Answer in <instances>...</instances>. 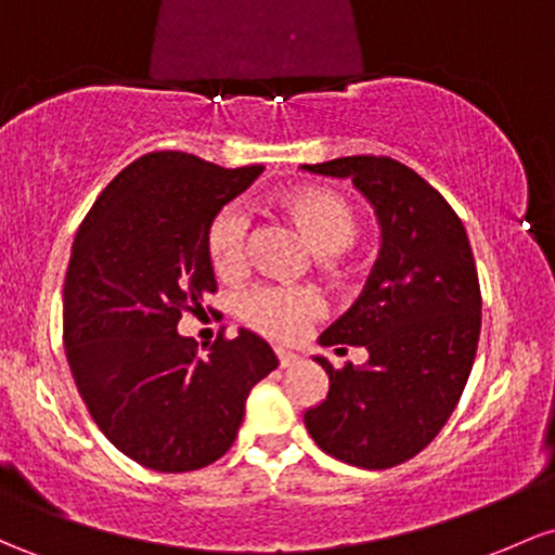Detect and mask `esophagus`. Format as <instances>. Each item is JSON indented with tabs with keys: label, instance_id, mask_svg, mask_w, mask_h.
Returning <instances> with one entry per match:
<instances>
[{
	"label": "esophagus",
	"instance_id": "1",
	"mask_svg": "<svg viewBox=\"0 0 555 555\" xmlns=\"http://www.w3.org/2000/svg\"><path fill=\"white\" fill-rule=\"evenodd\" d=\"M276 358H279V366H282V369H292V366H297V363L302 361L300 356H295V352L284 350V347H276Z\"/></svg>",
	"mask_w": 555,
	"mask_h": 555
}]
</instances>
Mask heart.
<instances>
[{"instance_id":"obj_1","label":"heart","mask_w":555,"mask_h":555,"mask_svg":"<svg viewBox=\"0 0 555 555\" xmlns=\"http://www.w3.org/2000/svg\"><path fill=\"white\" fill-rule=\"evenodd\" d=\"M279 210L300 229L308 245L321 255L350 247L361 231L358 208L328 186H300L279 197ZM205 253L221 279L245 273L249 260V218L236 205H223L205 229ZM324 313V300L310 287L263 284L240 297V319L263 337L292 343Z\"/></svg>"}]
</instances>
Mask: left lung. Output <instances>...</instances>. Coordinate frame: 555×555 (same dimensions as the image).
Instances as JSON below:
<instances>
[{
    "mask_svg": "<svg viewBox=\"0 0 555 555\" xmlns=\"http://www.w3.org/2000/svg\"><path fill=\"white\" fill-rule=\"evenodd\" d=\"M352 179L376 208L382 253L361 297L319 337L361 345L369 363L334 369L328 395L306 413L324 453L361 468L405 464L429 446L464 395L482 326V292L459 212L435 186L385 155L306 166Z\"/></svg>",
    "mask_w": 555,
    "mask_h": 555,
    "instance_id": "obj_1",
    "label": "left lung"
}]
</instances>
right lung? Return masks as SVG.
Wrapping results in <instances>:
<instances>
[{"label":"right lung","mask_w":555,"mask_h":555,"mask_svg":"<svg viewBox=\"0 0 555 555\" xmlns=\"http://www.w3.org/2000/svg\"><path fill=\"white\" fill-rule=\"evenodd\" d=\"M263 173L189 152H147L78 227L63 289L73 379L102 435L155 472H194L234 446L249 389L279 366L260 337L218 334L199 356L176 332L216 292L208 221Z\"/></svg>","instance_id":"1"}]
</instances>
